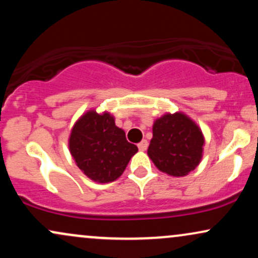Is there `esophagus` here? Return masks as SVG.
<instances>
[{
	"mask_svg": "<svg viewBox=\"0 0 258 258\" xmlns=\"http://www.w3.org/2000/svg\"><path fill=\"white\" fill-rule=\"evenodd\" d=\"M138 149L142 150V152H144V150L148 149V142L144 139V141H142L141 143L138 144Z\"/></svg>",
	"mask_w": 258,
	"mask_h": 258,
	"instance_id": "1",
	"label": "esophagus"
}]
</instances>
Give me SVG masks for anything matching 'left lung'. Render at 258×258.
<instances>
[{
    "mask_svg": "<svg viewBox=\"0 0 258 258\" xmlns=\"http://www.w3.org/2000/svg\"><path fill=\"white\" fill-rule=\"evenodd\" d=\"M204 143L199 126L185 114H165L154 122L148 155L161 172L183 177L200 164Z\"/></svg>",
    "mask_w": 258,
    "mask_h": 258,
    "instance_id": "left-lung-1",
    "label": "left lung"
}]
</instances>
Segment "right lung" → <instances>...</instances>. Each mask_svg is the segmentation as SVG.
Here are the masks:
<instances>
[{
    "instance_id": "add662e5",
    "label": "right lung",
    "mask_w": 258,
    "mask_h": 258,
    "mask_svg": "<svg viewBox=\"0 0 258 258\" xmlns=\"http://www.w3.org/2000/svg\"><path fill=\"white\" fill-rule=\"evenodd\" d=\"M69 149L80 170L97 183H109L122 174L138 152L128 143L123 130L115 125L109 112L90 110L74 125Z\"/></svg>"
}]
</instances>
